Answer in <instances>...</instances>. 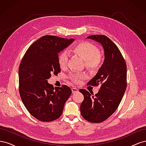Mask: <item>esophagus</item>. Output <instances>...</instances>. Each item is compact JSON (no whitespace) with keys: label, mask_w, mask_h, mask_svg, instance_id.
<instances>
[{"label":"esophagus","mask_w":146,"mask_h":146,"mask_svg":"<svg viewBox=\"0 0 146 146\" xmlns=\"http://www.w3.org/2000/svg\"><path fill=\"white\" fill-rule=\"evenodd\" d=\"M72 91L73 93H76V92H78V90L76 88L73 87V88H72Z\"/></svg>","instance_id":"obj_1"}]
</instances>
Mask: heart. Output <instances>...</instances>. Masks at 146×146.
I'll list each match as a JSON object with an SVG mask.
<instances>
[{
	"instance_id": "b5f03b06",
	"label": "heart",
	"mask_w": 146,
	"mask_h": 146,
	"mask_svg": "<svg viewBox=\"0 0 146 146\" xmlns=\"http://www.w3.org/2000/svg\"><path fill=\"white\" fill-rule=\"evenodd\" d=\"M72 54L79 56L84 60L85 67L90 70L98 69L102 65L103 58L99 54V48L88 41H82L74 44L70 48ZM69 54L66 51L61 52L58 55V62L61 68H64L68 63ZM70 81L80 84L85 76L81 74H72L69 76Z\"/></svg>"
}]
</instances>
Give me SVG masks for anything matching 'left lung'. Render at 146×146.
Listing matches in <instances>:
<instances>
[{
    "mask_svg": "<svg viewBox=\"0 0 146 146\" xmlns=\"http://www.w3.org/2000/svg\"><path fill=\"white\" fill-rule=\"evenodd\" d=\"M100 42L104 49V62L99 72L88 85L100 86L95 96L84 89L79 90L84 96L80 105L82 117L92 123L105 121L116 111L127 88V65L117 46L105 35L88 36Z\"/></svg>",
    "mask_w": 146,
    "mask_h": 146,
    "instance_id": "1",
    "label": "left lung"
}]
</instances>
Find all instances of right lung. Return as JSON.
<instances>
[{"mask_svg": "<svg viewBox=\"0 0 146 146\" xmlns=\"http://www.w3.org/2000/svg\"><path fill=\"white\" fill-rule=\"evenodd\" d=\"M74 41L45 35L31 45L19 68V90L22 101L32 115L42 122L59 118L72 91L63 85L54 88L47 82L51 74L61 72L58 53Z\"/></svg>", "mask_w": 146, "mask_h": 146, "instance_id": "right-lung-1", "label": "right lung"}]
</instances>
